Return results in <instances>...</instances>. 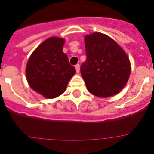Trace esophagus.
Wrapping results in <instances>:
<instances>
[{"mask_svg": "<svg viewBox=\"0 0 154 154\" xmlns=\"http://www.w3.org/2000/svg\"><path fill=\"white\" fill-rule=\"evenodd\" d=\"M75 68H76V71H77V73H79V72H80V65L77 64V65L75 66Z\"/></svg>", "mask_w": 154, "mask_h": 154, "instance_id": "1", "label": "esophagus"}]
</instances>
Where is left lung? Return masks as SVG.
<instances>
[{
    "label": "left lung",
    "mask_w": 154,
    "mask_h": 154,
    "mask_svg": "<svg viewBox=\"0 0 154 154\" xmlns=\"http://www.w3.org/2000/svg\"><path fill=\"white\" fill-rule=\"evenodd\" d=\"M84 40L87 58L81 66V73L89 92L101 98L118 94L131 74L126 53L105 34L93 32Z\"/></svg>",
    "instance_id": "obj_1"
}]
</instances>
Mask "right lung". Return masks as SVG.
I'll return each instance as SVG.
<instances>
[{
  "label": "right lung",
  "instance_id": "1",
  "mask_svg": "<svg viewBox=\"0 0 154 154\" xmlns=\"http://www.w3.org/2000/svg\"><path fill=\"white\" fill-rule=\"evenodd\" d=\"M65 40L52 36L31 54L26 67L29 86L42 96L53 99L62 94L76 70L63 52Z\"/></svg>",
  "mask_w": 154,
  "mask_h": 154
}]
</instances>
